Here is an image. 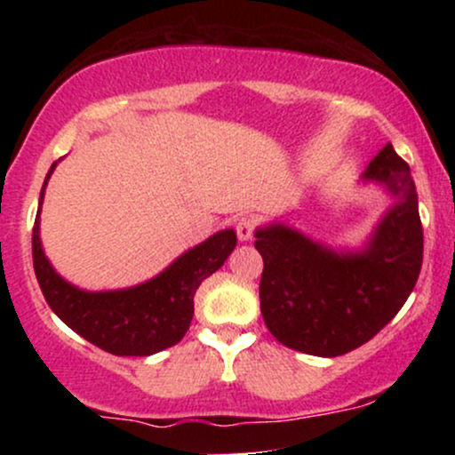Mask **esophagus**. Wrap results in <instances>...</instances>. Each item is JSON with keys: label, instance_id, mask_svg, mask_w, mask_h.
Masks as SVG:
<instances>
[{"label": "esophagus", "instance_id": "obj_1", "mask_svg": "<svg viewBox=\"0 0 455 455\" xmlns=\"http://www.w3.org/2000/svg\"><path fill=\"white\" fill-rule=\"evenodd\" d=\"M254 228H257V220H254V218L245 216L242 220H237V224H235V231H237L239 242H250V239L254 237Z\"/></svg>", "mask_w": 455, "mask_h": 455}]
</instances>
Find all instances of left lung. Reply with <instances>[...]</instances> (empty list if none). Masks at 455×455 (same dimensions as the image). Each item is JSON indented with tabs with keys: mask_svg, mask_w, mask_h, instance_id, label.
Here are the masks:
<instances>
[{
	"mask_svg": "<svg viewBox=\"0 0 455 455\" xmlns=\"http://www.w3.org/2000/svg\"><path fill=\"white\" fill-rule=\"evenodd\" d=\"M362 177L394 196L363 250L336 252L284 224L254 233L263 257L260 312L284 347L316 357L355 351L398 315L415 289L424 228L409 164L387 143Z\"/></svg>",
	"mask_w": 455,
	"mask_h": 455,
	"instance_id": "obj_1",
	"label": "left lung"
}]
</instances>
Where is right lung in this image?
Returning <instances> with one entry per match:
<instances>
[{"label": "right lung", "instance_id": "add662e5", "mask_svg": "<svg viewBox=\"0 0 455 455\" xmlns=\"http://www.w3.org/2000/svg\"><path fill=\"white\" fill-rule=\"evenodd\" d=\"M49 169L44 188L55 171ZM237 235L233 228L212 235L203 243L181 254L162 274L143 284L122 291H90L76 289L51 267L40 243V207L36 213L31 254L34 271L46 304L66 323L72 331L96 344L102 351L119 357H148L173 347L186 336L195 315V293L201 282L220 269L228 254L235 250Z\"/></svg>", "mask_w": 455, "mask_h": 455}]
</instances>
